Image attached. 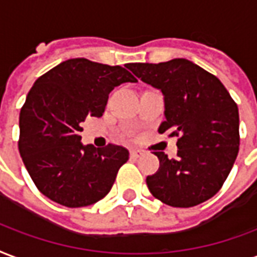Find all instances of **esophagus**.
<instances>
[{
  "mask_svg": "<svg viewBox=\"0 0 257 257\" xmlns=\"http://www.w3.org/2000/svg\"><path fill=\"white\" fill-rule=\"evenodd\" d=\"M143 155H144L143 150H132V151H131V158H134V159L142 158Z\"/></svg>",
  "mask_w": 257,
  "mask_h": 257,
  "instance_id": "34e87169",
  "label": "esophagus"
}]
</instances>
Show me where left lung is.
<instances>
[{"mask_svg":"<svg viewBox=\"0 0 257 257\" xmlns=\"http://www.w3.org/2000/svg\"><path fill=\"white\" fill-rule=\"evenodd\" d=\"M140 80L161 90L166 119L158 129L177 136V159L155 153L159 169L147 177L154 197L172 207H193L218 193L240 146L238 107L218 77L192 61L126 64Z\"/></svg>","mask_w":257,"mask_h":257,"instance_id":"1","label":"left lung"}]
</instances>
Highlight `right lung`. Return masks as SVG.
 I'll return each mask as SVG.
<instances>
[{
  "mask_svg": "<svg viewBox=\"0 0 257 257\" xmlns=\"http://www.w3.org/2000/svg\"><path fill=\"white\" fill-rule=\"evenodd\" d=\"M136 81L122 66L70 58L34 83L20 111L19 151L45 196L76 208L109 193L128 161V150L115 144L84 146L81 122L103 114L114 87Z\"/></svg>",
  "mask_w": 257,
  "mask_h": 257,
  "instance_id": "add662e5",
  "label": "right lung"
}]
</instances>
